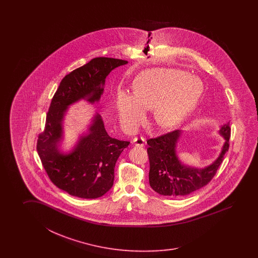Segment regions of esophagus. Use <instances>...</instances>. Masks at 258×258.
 <instances>
[{
    "label": "esophagus",
    "mask_w": 258,
    "mask_h": 258,
    "mask_svg": "<svg viewBox=\"0 0 258 258\" xmlns=\"http://www.w3.org/2000/svg\"><path fill=\"white\" fill-rule=\"evenodd\" d=\"M133 143H134V145L137 146V147H144V146L147 144V141H146V139H145L144 137H140V138L135 137V138L133 139Z\"/></svg>",
    "instance_id": "34e87169"
}]
</instances>
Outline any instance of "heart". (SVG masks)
Returning <instances> with one entry per match:
<instances>
[{
  "label": "heart",
  "mask_w": 258,
  "mask_h": 258,
  "mask_svg": "<svg viewBox=\"0 0 258 258\" xmlns=\"http://www.w3.org/2000/svg\"><path fill=\"white\" fill-rule=\"evenodd\" d=\"M202 85L185 72L156 68L140 74L134 93L118 90L116 107L127 131H136L146 118V110L154 108V120L162 129H172L186 119L198 103Z\"/></svg>",
  "instance_id": "1"
}]
</instances>
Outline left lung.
I'll list each match as a JSON object with an SVG mask.
<instances>
[{
  "mask_svg": "<svg viewBox=\"0 0 258 258\" xmlns=\"http://www.w3.org/2000/svg\"><path fill=\"white\" fill-rule=\"evenodd\" d=\"M219 136L224 138L218 158L205 167L184 164L178 156V144L183 131L176 130L148 140L149 184L155 192L167 197H183L198 191L212 180L229 149L230 122L221 125Z\"/></svg>",
  "mask_w": 258,
  "mask_h": 258,
  "instance_id": "obj_1",
  "label": "left lung"
}]
</instances>
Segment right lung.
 Wrapping results in <instances>:
<instances>
[{
	"label": "right lung",
	"instance_id": "1",
	"mask_svg": "<svg viewBox=\"0 0 258 258\" xmlns=\"http://www.w3.org/2000/svg\"><path fill=\"white\" fill-rule=\"evenodd\" d=\"M127 63L113 58H94L63 77L51 100L37 150L50 181L71 196L95 199L109 192L114 181L116 161L130 142L110 137L102 117L95 111L87 130L78 135L69 150H64L68 110L82 100L98 104L104 92L106 77Z\"/></svg>",
	"mask_w": 258,
	"mask_h": 258
}]
</instances>
